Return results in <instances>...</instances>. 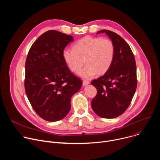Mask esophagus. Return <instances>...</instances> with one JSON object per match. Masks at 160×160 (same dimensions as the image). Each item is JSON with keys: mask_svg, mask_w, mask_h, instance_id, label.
<instances>
[{"mask_svg": "<svg viewBox=\"0 0 160 160\" xmlns=\"http://www.w3.org/2000/svg\"><path fill=\"white\" fill-rule=\"evenodd\" d=\"M88 84H89V82L88 81H87V80H83V83H82L83 86H86V85H87Z\"/></svg>", "mask_w": 160, "mask_h": 160, "instance_id": "esophagus-1", "label": "esophagus"}]
</instances>
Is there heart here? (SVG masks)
Masks as SVG:
<instances>
[{"mask_svg":"<svg viewBox=\"0 0 160 160\" xmlns=\"http://www.w3.org/2000/svg\"><path fill=\"white\" fill-rule=\"evenodd\" d=\"M73 50L65 49L62 58L68 68L82 78H90L96 73H105L112 64L115 48L112 42L107 38L86 36L78 40L73 46Z\"/></svg>","mask_w":160,"mask_h":160,"instance_id":"1","label":"heart"}]
</instances>
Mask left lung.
Wrapping results in <instances>:
<instances>
[{
	"label": "left lung",
	"instance_id": "obj_1",
	"mask_svg": "<svg viewBox=\"0 0 160 160\" xmlns=\"http://www.w3.org/2000/svg\"><path fill=\"white\" fill-rule=\"evenodd\" d=\"M113 43L115 55L109 69L91 84L97 89V95L91 106L97 115L104 118H117L126 111L135 92L136 64L129 45L117 33L102 30Z\"/></svg>",
	"mask_w": 160,
	"mask_h": 160
}]
</instances>
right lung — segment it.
Listing matches in <instances>:
<instances>
[{
    "mask_svg": "<svg viewBox=\"0 0 160 160\" xmlns=\"http://www.w3.org/2000/svg\"><path fill=\"white\" fill-rule=\"evenodd\" d=\"M73 37L49 30L32 44L25 63V88L37 115L49 122L64 118L71 109V98L82 81L68 69L62 52Z\"/></svg>",
    "mask_w": 160,
    "mask_h": 160,
    "instance_id": "add662e5",
    "label": "right lung"
}]
</instances>
